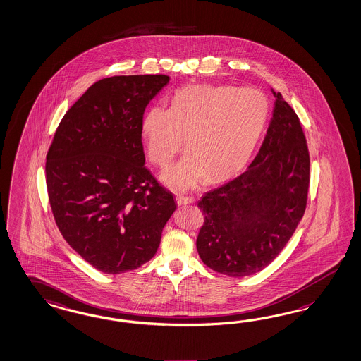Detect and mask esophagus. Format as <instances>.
I'll use <instances>...</instances> for the list:
<instances>
[{
	"label": "esophagus",
	"mask_w": 361,
	"mask_h": 361,
	"mask_svg": "<svg viewBox=\"0 0 361 361\" xmlns=\"http://www.w3.org/2000/svg\"><path fill=\"white\" fill-rule=\"evenodd\" d=\"M176 203H178L179 206H185V204L194 203V197H192V196L176 195Z\"/></svg>",
	"instance_id": "1"
}]
</instances>
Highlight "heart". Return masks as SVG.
<instances>
[{"mask_svg":"<svg viewBox=\"0 0 361 361\" xmlns=\"http://www.w3.org/2000/svg\"><path fill=\"white\" fill-rule=\"evenodd\" d=\"M269 103L256 88L232 85H191L176 91L171 105L150 106L141 132L147 155L166 167L185 140L187 153L166 170L162 180L176 190H190L207 176L224 180L247 165L264 126Z\"/></svg>","mask_w":361,"mask_h":361,"instance_id":"1","label":"heart"}]
</instances>
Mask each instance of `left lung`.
Returning a JSON list of instances; mask_svg holds the SVG:
<instances>
[{
    "label": "left lung",
    "instance_id": "8db88e82",
    "mask_svg": "<svg viewBox=\"0 0 361 361\" xmlns=\"http://www.w3.org/2000/svg\"><path fill=\"white\" fill-rule=\"evenodd\" d=\"M271 92L273 116L253 162L197 203L204 214L197 253L208 268L229 277L267 268L288 244L306 209V137L294 109L281 93Z\"/></svg>",
    "mask_w": 361,
    "mask_h": 361
}]
</instances>
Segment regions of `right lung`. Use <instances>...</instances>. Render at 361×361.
Wrapping results in <instances>:
<instances>
[{"label": "right lung", "instance_id": "add662e5", "mask_svg": "<svg viewBox=\"0 0 361 361\" xmlns=\"http://www.w3.org/2000/svg\"><path fill=\"white\" fill-rule=\"evenodd\" d=\"M167 75L112 76L64 114L46 162L52 214L64 240L93 268L121 274L154 257L176 209L145 167V108Z\"/></svg>", "mask_w": 361, "mask_h": 361}]
</instances>
